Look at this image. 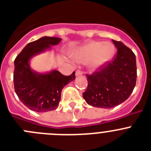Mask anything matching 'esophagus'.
I'll return each mask as SVG.
<instances>
[{"mask_svg": "<svg viewBox=\"0 0 151 151\" xmlns=\"http://www.w3.org/2000/svg\"><path fill=\"white\" fill-rule=\"evenodd\" d=\"M82 74H83V73H82L81 70H77V71L76 72V76H82Z\"/></svg>", "mask_w": 151, "mask_h": 151, "instance_id": "obj_1", "label": "esophagus"}]
</instances>
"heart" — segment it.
I'll use <instances>...</instances> for the list:
<instances>
[{
    "label": "heart",
    "mask_w": 151,
    "mask_h": 151,
    "mask_svg": "<svg viewBox=\"0 0 151 151\" xmlns=\"http://www.w3.org/2000/svg\"><path fill=\"white\" fill-rule=\"evenodd\" d=\"M115 52V47L110 42L91 41L79 49L76 58L80 63L89 62L91 69H97L110 60Z\"/></svg>",
    "instance_id": "obj_1"
}]
</instances>
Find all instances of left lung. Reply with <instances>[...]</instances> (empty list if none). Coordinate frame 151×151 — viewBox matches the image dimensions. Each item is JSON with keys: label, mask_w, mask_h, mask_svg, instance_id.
Listing matches in <instances>:
<instances>
[{"label": "left lung", "mask_w": 151, "mask_h": 151, "mask_svg": "<svg viewBox=\"0 0 151 151\" xmlns=\"http://www.w3.org/2000/svg\"><path fill=\"white\" fill-rule=\"evenodd\" d=\"M117 53L92 74H86L88 87L83 98L94 107L110 109L128 99L136 84L135 55L122 42L113 40Z\"/></svg>", "instance_id": "left-lung-1"}]
</instances>
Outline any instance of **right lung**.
<instances>
[{
  "label": "right lung",
  "instance_id": "add662e5",
  "mask_svg": "<svg viewBox=\"0 0 151 151\" xmlns=\"http://www.w3.org/2000/svg\"><path fill=\"white\" fill-rule=\"evenodd\" d=\"M61 38L43 37L28 44L14 60L13 83L19 99L29 109L35 112L56 110L60 101L62 89L76 78L75 72L64 76L57 70L46 74L36 73L31 69V57L49 49L50 45L60 42Z\"/></svg>",
  "mask_w": 151,
  "mask_h": 151
}]
</instances>
